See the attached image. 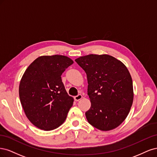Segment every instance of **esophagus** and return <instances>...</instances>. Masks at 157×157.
Instances as JSON below:
<instances>
[{
  "mask_svg": "<svg viewBox=\"0 0 157 157\" xmlns=\"http://www.w3.org/2000/svg\"><path fill=\"white\" fill-rule=\"evenodd\" d=\"M82 94H78L77 96H75V97H74V100L75 101H79V100H81L82 98Z\"/></svg>",
  "mask_w": 157,
  "mask_h": 157,
  "instance_id": "esophagus-1",
  "label": "esophagus"
}]
</instances>
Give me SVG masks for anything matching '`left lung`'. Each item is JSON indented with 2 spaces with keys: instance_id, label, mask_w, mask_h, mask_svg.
<instances>
[{
  "instance_id": "1",
  "label": "left lung",
  "mask_w": 157,
  "mask_h": 157,
  "mask_svg": "<svg viewBox=\"0 0 157 157\" xmlns=\"http://www.w3.org/2000/svg\"><path fill=\"white\" fill-rule=\"evenodd\" d=\"M75 60L87 74L91 102L85 113L88 122L103 131L117 128L127 117L133 102L132 80L127 68L108 55L90 54Z\"/></svg>"
}]
</instances>
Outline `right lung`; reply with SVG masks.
Segmentation results:
<instances>
[{
    "instance_id": "right-lung-1",
    "label": "right lung",
    "mask_w": 157,
    "mask_h": 157,
    "mask_svg": "<svg viewBox=\"0 0 157 157\" xmlns=\"http://www.w3.org/2000/svg\"><path fill=\"white\" fill-rule=\"evenodd\" d=\"M73 63L63 55L41 56L25 70L19 98L27 117L38 128L52 130L67 118L74 98L66 91L61 75Z\"/></svg>"
}]
</instances>
